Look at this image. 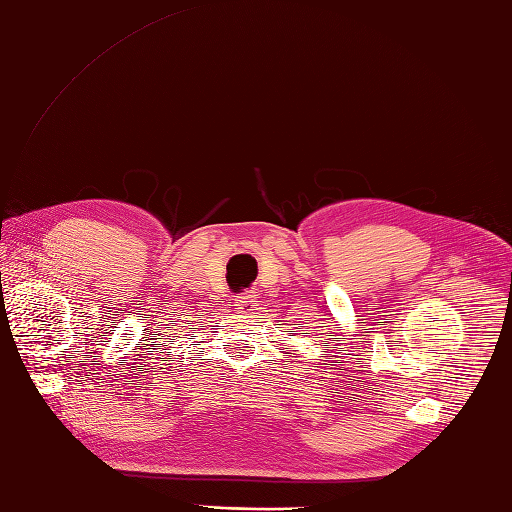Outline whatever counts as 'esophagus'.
<instances>
[{
    "mask_svg": "<svg viewBox=\"0 0 512 512\" xmlns=\"http://www.w3.org/2000/svg\"><path fill=\"white\" fill-rule=\"evenodd\" d=\"M234 306H237L239 312H252L258 306V295L252 293V290H247V293H243V295L234 299Z\"/></svg>",
    "mask_w": 512,
    "mask_h": 512,
    "instance_id": "esophagus-1",
    "label": "esophagus"
}]
</instances>
